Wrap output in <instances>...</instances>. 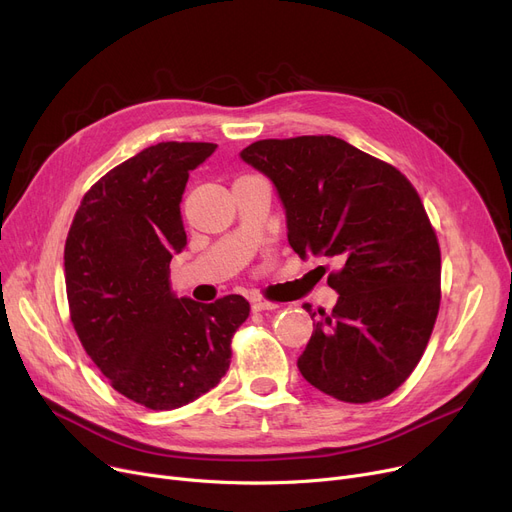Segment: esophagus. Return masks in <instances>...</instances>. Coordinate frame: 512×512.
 Returning a JSON list of instances; mask_svg holds the SVG:
<instances>
[{
    "mask_svg": "<svg viewBox=\"0 0 512 512\" xmlns=\"http://www.w3.org/2000/svg\"><path fill=\"white\" fill-rule=\"evenodd\" d=\"M251 309L253 311H274V309H278V305L270 303V301H263V299H253Z\"/></svg>",
    "mask_w": 512,
    "mask_h": 512,
    "instance_id": "esophagus-1",
    "label": "esophagus"
}]
</instances>
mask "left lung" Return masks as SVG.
I'll use <instances>...</instances> for the list:
<instances>
[{
    "instance_id": "1",
    "label": "left lung",
    "mask_w": 512,
    "mask_h": 512,
    "mask_svg": "<svg viewBox=\"0 0 512 512\" xmlns=\"http://www.w3.org/2000/svg\"><path fill=\"white\" fill-rule=\"evenodd\" d=\"M240 157L276 186L294 253L340 263L328 276L338 301L319 309L297 361L303 378L344 402L392 394L440 309V247L413 184L330 134L257 141Z\"/></svg>"
}]
</instances>
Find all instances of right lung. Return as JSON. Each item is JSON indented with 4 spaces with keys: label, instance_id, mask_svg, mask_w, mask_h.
I'll use <instances>...</instances> for the list:
<instances>
[{
    "label": "right lung",
    "instance_id": "obj_1",
    "mask_svg": "<svg viewBox=\"0 0 512 512\" xmlns=\"http://www.w3.org/2000/svg\"><path fill=\"white\" fill-rule=\"evenodd\" d=\"M213 143H157L97 180L80 201L66 249L70 319L114 390L153 411L218 386L249 303L176 297L170 261L186 247L180 201Z\"/></svg>",
    "mask_w": 512,
    "mask_h": 512
}]
</instances>
